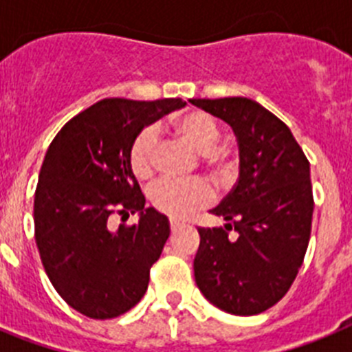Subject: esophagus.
<instances>
[{"mask_svg": "<svg viewBox=\"0 0 352 352\" xmlns=\"http://www.w3.org/2000/svg\"><path fill=\"white\" fill-rule=\"evenodd\" d=\"M170 231L173 232H176V231H179V229H182L183 227V223H179V222H176V220H170Z\"/></svg>", "mask_w": 352, "mask_h": 352, "instance_id": "esophagus-1", "label": "esophagus"}]
</instances>
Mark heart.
Wrapping results in <instances>:
<instances>
[{
	"label": "heart",
	"mask_w": 352,
	"mask_h": 352,
	"mask_svg": "<svg viewBox=\"0 0 352 352\" xmlns=\"http://www.w3.org/2000/svg\"><path fill=\"white\" fill-rule=\"evenodd\" d=\"M170 129L192 146L201 151L204 169L219 183H229L236 174V158L231 149L217 146L220 139V125L211 114L204 111H190L170 121ZM155 133L146 126L132 139L129 146V167L139 179H146L155 169ZM151 204L160 213L170 219L185 220L204 210L213 201V192L201 179H160L149 192Z\"/></svg>",
	"instance_id": "heart-1"
}]
</instances>
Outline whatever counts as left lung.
Segmentation results:
<instances>
[{
    "mask_svg": "<svg viewBox=\"0 0 352 352\" xmlns=\"http://www.w3.org/2000/svg\"><path fill=\"white\" fill-rule=\"evenodd\" d=\"M190 102L227 121L239 144L238 182L211 210L226 227L197 229L195 282L220 310L256 316L287 294L303 264L314 213L310 162L284 121L257 102Z\"/></svg>",
    "mask_w": 352,
    "mask_h": 352,
    "instance_id": "8db88e82",
    "label": "left lung"
}]
</instances>
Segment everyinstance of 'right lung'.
<instances>
[{"label": "right lung", "mask_w": 352, "mask_h": 352, "mask_svg": "<svg viewBox=\"0 0 352 352\" xmlns=\"http://www.w3.org/2000/svg\"><path fill=\"white\" fill-rule=\"evenodd\" d=\"M182 98H105L72 118L49 146L35 190V239L49 280L82 316L113 319L144 296L169 222L146 199L129 167L132 139ZM141 212L110 226L113 214Z\"/></svg>", "instance_id": "add662e5"}]
</instances>
